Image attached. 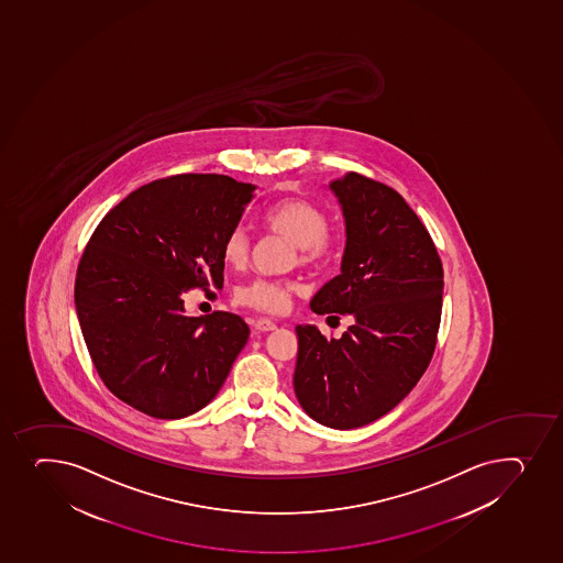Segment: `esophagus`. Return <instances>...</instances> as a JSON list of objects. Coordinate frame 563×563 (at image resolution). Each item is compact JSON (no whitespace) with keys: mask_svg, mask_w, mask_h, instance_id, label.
Listing matches in <instances>:
<instances>
[{"mask_svg":"<svg viewBox=\"0 0 563 563\" xmlns=\"http://www.w3.org/2000/svg\"><path fill=\"white\" fill-rule=\"evenodd\" d=\"M255 329L258 332H272L277 329V325L273 323L272 319H258L255 321Z\"/></svg>","mask_w":563,"mask_h":563,"instance_id":"34e87169","label":"esophagus"}]
</instances>
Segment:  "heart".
I'll return each instance as SVG.
<instances>
[{"instance_id": "1", "label": "heart", "mask_w": 563, "mask_h": 563, "mask_svg": "<svg viewBox=\"0 0 563 563\" xmlns=\"http://www.w3.org/2000/svg\"><path fill=\"white\" fill-rule=\"evenodd\" d=\"M262 225L267 232L290 240L296 247L291 264H299L307 269H316L331 256L334 240L329 234L331 218L323 207L310 199L288 198L273 205L262 218ZM221 256L227 266L242 269L247 266L251 256V240L242 227L227 232L221 244ZM296 285L290 280L275 278H255L250 285L236 291L238 302L244 307L255 308L261 312L280 313L290 307Z\"/></svg>"}]
</instances>
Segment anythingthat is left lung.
<instances>
[{
  "instance_id": "1",
  "label": "left lung",
  "mask_w": 563,
  "mask_h": 563,
  "mask_svg": "<svg viewBox=\"0 0 563 563\" xmlns=\"http://www.w3.org/2000/svg\"><path fill=\"white\" fill-rule=\"evenodd\" d=\"M345 218L342 273L313 296V312L353 325L325 338L299 325L294 389L331 429L383 418L429 367L441 319L443 267L434 242L399 191L364 175L332 180Z\"/></svg>"
}]
</instances>
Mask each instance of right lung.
I'll return each instance as SVG.
<instances>
[{"label":"right lung","instance_id":"add662e5","mask_svg":"<svg viewBox=\"0 0 563 563\" xmlns=\"http://www.w3.org/2000/svg\"><path fill=\"white\" fill-rule=\"evenodd\" d=\"M255 191L227 175H172L131 191L88 240L76 275L82 338L104 386L139 412H198L247 343L244 319L186 316L183 294L223 288L221 244Z\"/></svg>","mask_w":563,"mask_h":563}]
</instances>
